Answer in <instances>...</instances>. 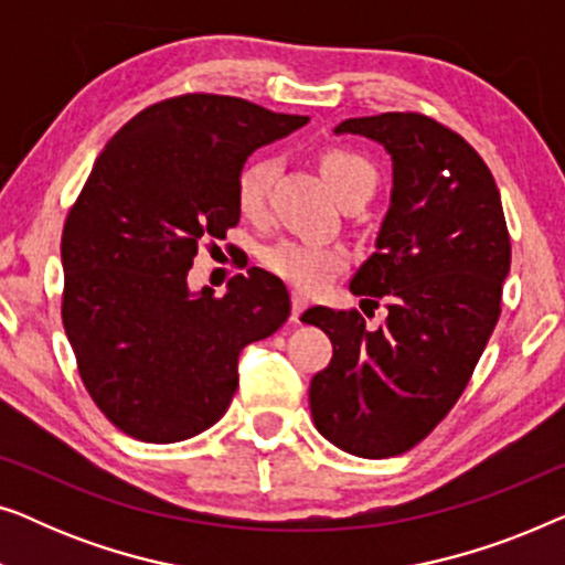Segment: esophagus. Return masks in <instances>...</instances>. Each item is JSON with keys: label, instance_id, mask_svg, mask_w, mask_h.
Returning <instances> with one entry per match:
<instances>
[{"label": "esophagus", "instance_id": "esophagus-1", "mask_svg": "<svg viewBox=\"0 0 565 565\" xmlns=\"http://www.w3.org/2000/svg\"><path fill=\"white\" fill-rule=\"evenodd\" d=\"M308 308V298L306 296H300V292H292V316L290 319L292 321H300V316H303V311Z\"/></svg>", "mask_w": 565, "mask_h": 565}]
</instances>
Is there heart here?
I'll list each match as a JSON object with an SVG mask.
<instances>
[{"instance_id": "b5f03b06", "label": "heart", "mask_w": 565, "mask_h": 565, "mask_svg": "<svg viewBox=\"0 0 565 565\" xmlns=\"http://www.w3.org/2000/svg\"><path fill=\"white\" fill-rule=\"evenodd\" d=\"M323 180L342 200L358 190L373 192L375 169L365 157L347 149H329L319 159ZM277 177V161L273 157L252 159L242 167L236 177V207L244 218L257 221L267 211L269 188ZM262 265L269 273L282 277L285 282L296 285L298 290L316 292L327 285L331 277L350 265V254L342 246L298 242V238H282L262 252Z\"/></svg>"}]
</instances>
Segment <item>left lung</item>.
Returning a JSON list of instances; mask_svg holds the SVG:
<instances>
[{
    "label": "left lung",
    "instance_id": "left-lung-1",
    "mask_svg": "<svg viewBox=\"0 0 565 565\" xmlns=\"http://www.w3.org/2000/svg\"><path fill=\"white\" fill-rule=\"evenodd\" d=\"M337 134L373 138L393 159L391 207L350 282L370 303L385 298L388 319L370 331L354 308L300 316L334 344L308 401L316 429L339 450L393 458L466 391L499 321L512 242L491 169L452 128L422 113H381L339 122Z\"/></svg>",
    "mask_w": 565,
    "mask_h": 565
}]
</instances>
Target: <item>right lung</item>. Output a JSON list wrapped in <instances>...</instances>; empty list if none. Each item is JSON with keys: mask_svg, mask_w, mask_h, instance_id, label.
<instances>
[{"mask_svg": "<svg viewBox=\"0 0 565 565\" xmlns=\"http://www.w3.org/2000/svg\"><path fill=\"white\" fill-rule=\"evenodd\" d=\"M306 122L188 92L130 118L97 157L61 236V319L84 388L126 435L169 445L213 427L238 352L288 321V290L265 269L231 277L221 298L190 292L188 273L238 223L246 157Z\"/></svg>", "mask_w": 565, "mask_h": 565, "instance_id": "obj_1", "label": "right lung"}]
</instances>
